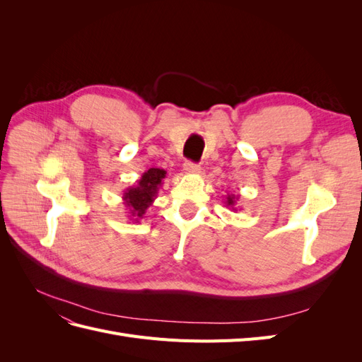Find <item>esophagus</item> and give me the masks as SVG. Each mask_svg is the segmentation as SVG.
<instances>
[{
    "label": "esophagus",
    "instance_id": "obj_1",
    "mask_svg": "<svg viewBox=\"0 0 362 362\" xmlns=\"http://www.w3.org/2000/svg\"><path fill=\"white\" fill-rule=\"evenodd\" d=\"M184 170H185V173H199L201 168H199V164L192 163V161H185L184 163Z\"/></svg>",
    "mask_w": 362,
    "mask_h": 362
}]
</instances>
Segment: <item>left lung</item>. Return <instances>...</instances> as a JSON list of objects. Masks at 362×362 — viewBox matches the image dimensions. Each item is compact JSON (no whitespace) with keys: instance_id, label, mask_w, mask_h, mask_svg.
Segmentation results:
<instances>
[{"instance_id":"obj_1","label":"left lung","mask_w":362,"mask_h":362,"mask_svg":"<svg viewBox=\"0 0 362 362\" xmlns=\"http://www.w3.org/2000/svg\"><path fill=\"white\" fill-rule=\"evenodd\" d=\"M238 198H240V196H238V194L235 196V194H233V193H231V194H229V193H228V194L225 196V205H226L228 208H231V210L237 211V206H235V204H237Z\"/></svg>"}]
</instances>
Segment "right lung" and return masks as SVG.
<instances>
[{
	"label": "right lung",
	"instance_id": "1",
	"mask_svg": "<svg viewBox=\"0 0 362 362\" xmlns=\"http://www.w3.org/2000/svg\"><path fill=\"white\" fill-rule=\"evenodd\" d=\"M166 175L168 172L164 169L151 168L137 180L136 185H131L124 192L122 201L128 210L129 221L137 223L140 218H144L149 205L156 201Z\"/></svg>",
	"mask_w": 362,
	"mask_h": 362
}]
</instances>
